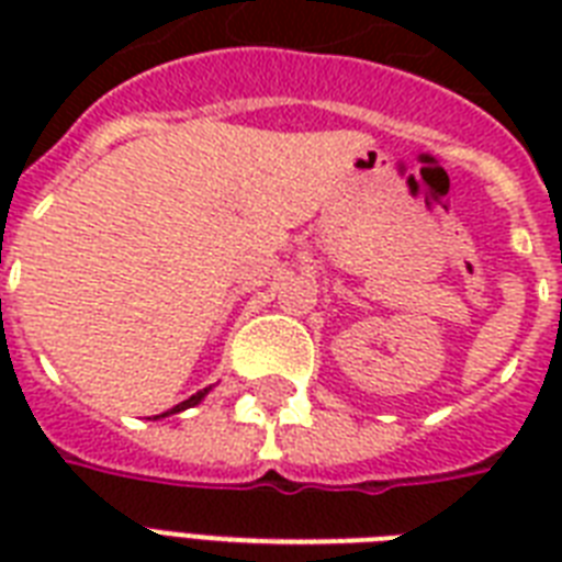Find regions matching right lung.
Returning a JSON list of instances; mask_svg holds the SVG:
<instances>
[{"mask_svg": "<svg viewBox=\"0 0 562 562\" xmlns=\"http://www.w3.org/2000/svg\"><path fill=\"white\" fill-rule=\"evenodd\" d=\"M206 393H210V387H203V391L192 393L189 400H183V402H180V405H175V408H171V411H166V414H178V411H183V408H192V405H198V402H201L203 396H206ZM166 414H160V417H166Z\"/></svg>", "mask_w": 562, "mask_h": 562, "instance_id": "obj_1", "label": "right lung"}]
</instances>
